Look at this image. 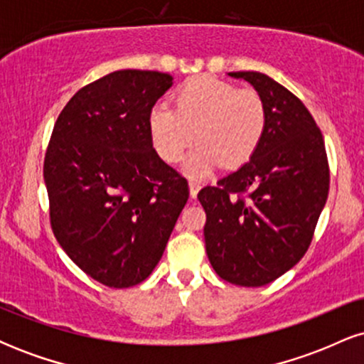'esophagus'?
Segmentation results:
<instances>
[{
    "label": "esophagus",
    "mask_w": 364,
    "mask_h": 364,
    "mask_svg": "<svg viewBox=\"0 0 364 364\" xmlns=\"http://www.w3.org/2000/svg\"><path fill=\"white\" fill-rule=\"evenodd\" d=\"M198 191H200V185L198 183H195V181H190V196L191 198H196V195H198Z\"/></svg>",
    "instance_id": "34e87169"
}]
</instances>
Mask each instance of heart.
Returning <instances> with one entry per match:
<instances>
[{"mask_svg": "<svg viewBox=\"0 0 364 364\" xmlns=\"http://www.w3.org/2000/svg\"><path fill=\"white\" fill-rule=\"evenodd\" d=\"M267 112L253 89H237L220 78L202 75L174 92V109L157 104L149 112V133L162 161L183 166L186 176L205 179L224 162L240 168L255 156L265 133Z\"/></svg>", "mask_w": 364, "mask_h": 364, "instance_id": "heart-1", "label": "heart"}]
</instances>
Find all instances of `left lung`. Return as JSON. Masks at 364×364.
Instances as JSON below:
<instances>
[{
	"instance_id": "left-lung-1",
	"label": "left lung",
	"mask_w": 364,
	"mask_h": 364,
	"mask_svg": "<svg viewBox=\"0 0 364 364\" xmlns=\"http://www.w3.org/2000/svg\"><path fill=\"white\" fill-rule=\"evenodd\" d=\"M229 77L252 83L267 124L260 147L236 173L200 190L212 267L224 281L260 287L292 269L313 240L328 195L323 136L304 104L258 72Z\"/></svg>"
}]
</instances>
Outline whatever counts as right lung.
Segmentation results:
<instances>
[{
  "label": "right lung",
  "instance_id": "obj_1",
  "mask_svg": "<svg viewBox=\"0 0 364 364\" xmlns=\"http://www.w3.org/2000/svg\"><path fill=\"white\" fill-rule=\"evenodd\" d=\"M173 77L119 70L70 99L44 159L49 217L58 243L107 287L152 274L183 207L188 181L154 150L149 112Z\"/></svg>",
  "mask_w": 364,
  "mask_h": 364
}]
</instances>
